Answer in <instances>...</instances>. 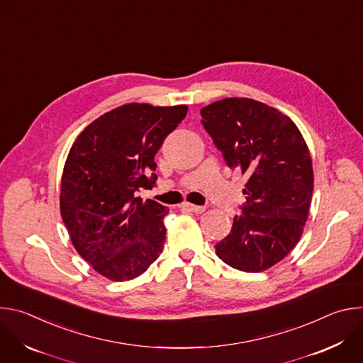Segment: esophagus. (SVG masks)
<instances>
[{
	"label": "esophagus",
	"mask_w": 363,
	"mask_h": 363,
	"mask_svg": "<svg viewBox=\"0 0 363 363\" xmlns=\"http://www.w3.org/2000/svg\"><path fill=\"white\" fill-rule=\"evenodd\" d=\"M184 208L191 211V213H195V214H201L205 211V206L202 205H194V203H184Z\"/></svg>",
	"instance_id": "obj_1"
}]
</instances>
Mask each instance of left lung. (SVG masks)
I'll use <instances>...</instances> for the list:
<instances>
[{
    "label": "left lung",
    "instance_id": "left-lung-1",
    "mask_svg": "<svg viewBox=\"0 0 363 363\" xmlns=\"http://www.w3.org/2000/svg\"><path fill=\"white\" fill-rule=\"evenodd\" d=\"M201 116L227 165L248 177L242 214L216 252L233 269L267 270L303 234L315 181L308 147L289 116L252 99L214 101Z\"/></svg>",
    "mask_w": 363,
    "mask_h": 363
}]
</instances>
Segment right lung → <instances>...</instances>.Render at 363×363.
<instances>
[{
    "mask_svg": "<svg viewBox=\"0 0 363 363\" xmlns=\"http://www.w3.org/2000/svg\"><path fill=\"white\" fill-rule=\"evenodd\" d=\"M188 108L128 103L91 122L65 164L60 213L76 251L103 277L132 280L164 248L168 208L138 194L157 182L155 155Z\"/></svg>",
    "mask_w": 363,
    "mask_h": 363,
    "instance_id": "obj_1",
    "label": "right lung"
}]
</instances>
